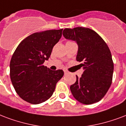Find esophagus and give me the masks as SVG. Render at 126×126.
<instances>
[{
  "label": "esophagus",
  "mask_w": 126,
  "mask_h": 126,
  "mask_svg": "<svg viewBox=\"0 0 126 126\" xmlns=\"http://www.w3.org/2000/svg\"><path fill=\"white\" fill-rule=\"evenodd\" d=\"M64 73H65V75H68L69 73L68 71H64Z\"/></svg>",
  "instance_id": "34e87169"
}]
</instances>
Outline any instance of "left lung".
<instances>
[{
    "instance_id": "left-lung-1",
    "label": "left lung",
    "mask_w": 126,
    "mask_h": 126,
    "mask_svg": "<svg viewBox=\"0 0 126 126\" xmlns=\"http://www.w3.org/2000/svg\"><path fill=\"white\" fill-rule=\"evenodd\" d=\"M63 36L75 41L79 49L77 61L84 72L77 77L70 86L72 94L79 102L91 104L100 101L112 84L114 63L110 49L104 40L93 30L83 27L65 28Z\"/></svg>"
}]
</instances>
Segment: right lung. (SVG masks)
Instances as JSON below:
<instances>
[{"label":"right lung","mask_w":126,"mask_h":126,"mask_svg":"<svg viewBox=\"0 0 126 126\" xmlns=\"http://www.w3.org/2000/svg\"><path fill=\"white\" fill-rule=\"evenodd\" d=\"M63 29L36 32L20 42L12 55L10 75L14 89L25 101L37 104L52 96L63 70H50L44 64L62 35Z\"/></svg>","instance_id":"right-lung-1"}]
</instances>
